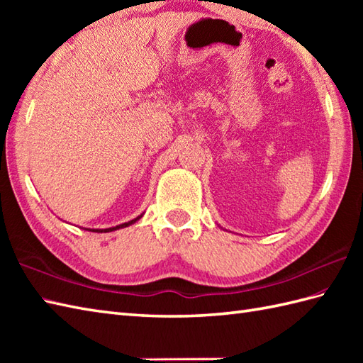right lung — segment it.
Wrapping results in <instances>:
<instances>
[{
  "mask_svg": "<svg viewBox=\"0 0 363 363\" xmlns=\"http://www.w3.org/2000/svg\"><path fill=\"white\" fill-rule=\"evenodd\" d=\"M140 217H142V215H140ZM140 217H137V218L130 220V221H128V223H123V225H118V226H115V228H109V229H90V230H94V233H111V230H117V229H120V228H126V226H129V225H133V223H135Z\"/></svg>",
  "mask_w": 363,
  "mask_h": 363,
  "instance_id": "add662e5",
  "label": "right lung"
}]
</instances>
